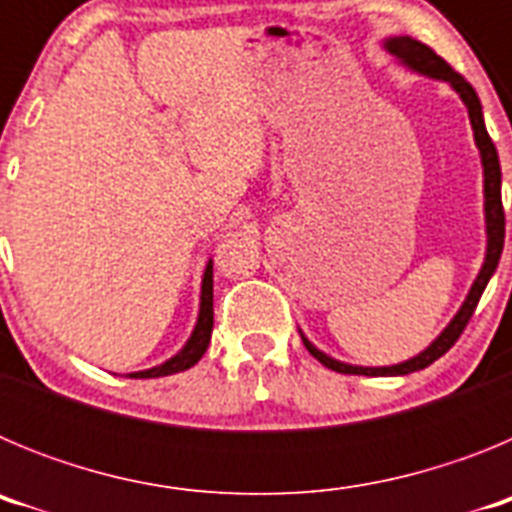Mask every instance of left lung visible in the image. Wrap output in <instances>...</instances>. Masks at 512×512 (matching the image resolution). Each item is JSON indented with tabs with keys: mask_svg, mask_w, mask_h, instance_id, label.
Segmentation results:
<instances>
[{
	"mask_svg": "<svg viewBox=\"0 0 512 512\" xmlns=\"http://www.w3.org/2000/svg\"><path fill=\"white\" fill-rule=\"evenodd\" d=\"M384 48L392 53L395 58H400L408 69L418 71V74L425 76H433V79H443L449 81L451 87L456 89V94L461 97V102L467 104L469 110V120H472V130H474V140H477V148H479V156H482V169H485V223H487V256H485V264L479 269L477 279H474L472 289H469L467 300L461 305V310L456 312L454 320L446 325L441 336L431 343V346L425 348L423 354H418L415 359L402 361V364L395 366H351V364H343V361L330 359L325 356L323 351L312 346L305 336H302V343L305 348L310 351L315 359L320 361L323 366L333 369L338 374H364V377H397V374H410V372H418V369H425V366H431L433 361L441 359L456 341L459 336L464 333L467 328L469 318L474 315V307H477L479 297L485 292L487 282L490 277L495 274L497 264H500V253H503V243H505V210H503V197H500V158H497V148L492 143L490 133L485 128V117H482V104H479L477 92L472 89L467 79L461 74H456L451 69L449 63L443 61L433 48H428L425 43L420 40L408 38V35H400V38H390L384 43Z\"/></svg>",
	"mask_w": 512,
	"mask_h": 512,
	"instance_id": "obj_1",
	"label": "left lung"
}]
</instances>
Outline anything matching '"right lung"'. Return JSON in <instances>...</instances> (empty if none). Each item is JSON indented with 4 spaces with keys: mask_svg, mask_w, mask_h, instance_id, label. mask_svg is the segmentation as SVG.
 Returning <instances> with one entry per match:
<instances>
[{
    "mask_svg": "<svg viewBox=\"0 0 512 512\" xmlns=\"http://www.w3.org/2000/svg\"><path fill=\"white\" fill-rule=\"evenodd\" d=\"M210 336H212V261L207 264L205 277H202L200 318H197V325H194L187 346H184L176 356H171L169 361H164L161 366H153V369H146V372H135L130 374V377L153 379V377H169V374L184 372V369H189V366H194L202 359V354H205L207 346H210Z\"/></svg>",
    "mask_w": 512,
    "mask_h": 512,
    "instance_id": "right-lung-1",
    "label": "right lung"
}]
</instances>
